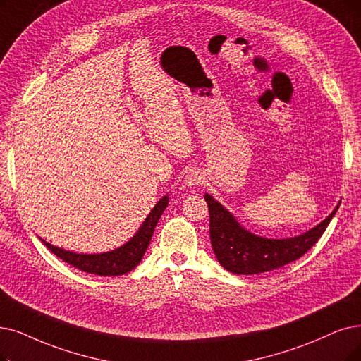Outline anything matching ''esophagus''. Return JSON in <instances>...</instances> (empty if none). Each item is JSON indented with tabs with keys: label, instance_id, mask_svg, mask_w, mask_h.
Instances as JSON below:
<instances>
[{
	"label": "esophagus",
	"instance_id": "1",
	"mask_svg": "<svg viewBox=\"0 0 361 361\" xmlns=\"http://www.w3.org/2000/svg\"><path fill=\"white\" fill-rule=\"evenodd\" d=\"M203 175H201L198 170H190L185 176V183L188 186H197L200 183H203Z\"/></svg>",
	"mask_w": 361,
	"mask_h": 361
}]
</instances>
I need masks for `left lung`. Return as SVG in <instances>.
<instances>
[{
    "label": "left lung",
    "mask_w": 361,
    "mask_h": 361,
    "mask_svg": "<svg viewBox=\"0 0 361 361\" xmlns=\"http://www.w3.org/2000/svg\"><path fill=\"white\" fill-rule=\"evenodd\" d=\"M210 216L212 247L219 264L233 274H259L281 268L304 256L320 240L338 207L327 218L299 237L286 240L262 238L241 228L226 209L204 195Z\"/></svg>",
    "instance_id": "obj_1"
}]
</instances>
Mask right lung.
I'll use <instances>...</instances> for the list:
<instances>
[{"label": "right lung", "mask_w": 361, "mask_h": 361, "mask_svg": "<svg viewBox=\"0 0 361 361\" xmlns=\"http://www.w3.org/2000/svg\"><path fill=\"white\" fill-rule=\"evenodd\" d=\"M167 197H163L155 207L151 210L149 216L143 222L142 228L137 231V234L126 243L124 246L115 249L112 252L100 253V255H80L66 252L56 246H51L50 243L44 244L47 249L54 253L57 257H61L63 262L75 267L84 272L96 274V276H121L128 271H132L136 265H139L140 259L145 255L149 241L152 238L154 229L157 226L158 219L161 218L164 209L167 207Z\"/></svg>", "instance_id": "1"}]
</instances>
